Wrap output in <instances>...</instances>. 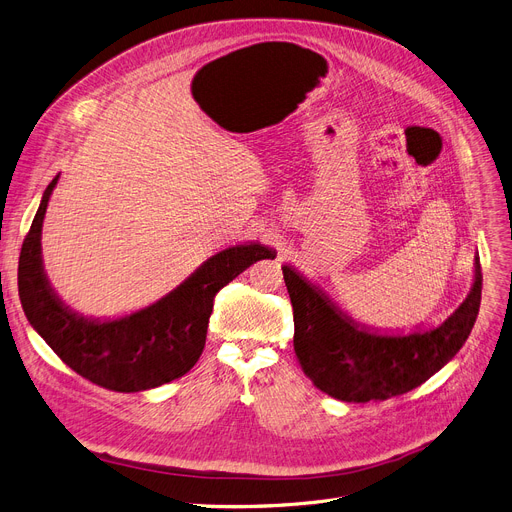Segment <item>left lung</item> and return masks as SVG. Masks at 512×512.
Here are the masks:
<instances>
[{
	"instance_id": "8db88e82",
	"label": "left lung",
	"mask_w": 512,
	"mask_h": 512,
	"mask_svg": "<svg viewBox=\"0 0 512 512\" xmlns=\"http://www.w3.org/2000/svg\"><path fill=\"white\" fill-rule=\"evenodd\" d=\"M293 306V349L322 393L345 403L386 401L424 384L467 341L482 302V268L463 304L434 328L382 333L345 314L318 285L283 264Z\"/></svg>"
}]
</instances>
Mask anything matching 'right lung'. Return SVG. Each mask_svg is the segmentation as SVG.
<instances>
[{
    "mask_svg": "<svg viewBox=\"0 0 512 512\" xmlns=\"http://www.w3.org/2000/svg\"><path fill=\"white\" fill-rule=\"evenodd\" d=\"M57 179L43 192L18 262V293L30 326L76 374L115 393H140L184 376L202 355L219 289L277 252L258 242L235 244L155 304L119 318H88L66 306L45 275L41 231Z\"/></svg>",
    "mask_w": 512,
    "mask_h": 512,
    "instance_id": "right-lung-1",
    "label": "right lung"
}]
</instances>
